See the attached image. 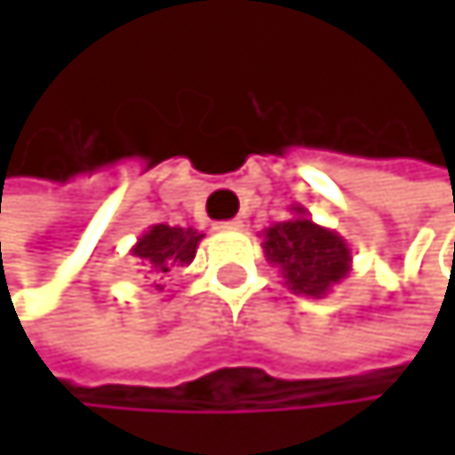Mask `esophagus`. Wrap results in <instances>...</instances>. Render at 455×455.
Returning a JSON list of instances; mask_svg holds the SVG:
<instances>
[{"label": "esophagus", "mask_w": 455, "mask_h": 455, "mask_svg": "<svg viewBox=\"0 0 455 455\" xmlns=\"http://www.w3.org/2000/svg\"><path fill=\"white\" fill-rule=\"evenodd\" d=\"M243 220L240 218H232V220H223V223H218V229H223V232H240L243 229Z\"/></svg>", "instance_id": "esophagus-1"}]
</instances>
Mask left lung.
Masks as SVG:
<instances>
[{
	"mask_svg": "<svg viewBox=\"0 0 455 455\" xmlns=\"http://www.w3.org/2000/svg\"><path fill=\"white\" fill-rule=\"evenodd\" d=\"M289 212V220L273 223L261 232V248L294 294L322 300L352 270L349 243L336 229L314 223L303 204H291Z\"/></svg>",
	"mask_w": 455,
	"mask_h": 455,
	"instance_id": "obj_1",
	"label": "left lung"
}]
</instances>
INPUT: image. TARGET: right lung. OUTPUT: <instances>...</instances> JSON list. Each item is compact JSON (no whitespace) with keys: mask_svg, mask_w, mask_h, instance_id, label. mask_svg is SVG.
I'll list each match as a JSON object with an SVG mask.
<instances>
[{"mask_svg":"<svg viewBox=\"0 0 455 455\" xmlns=\"http://www.w3.org/2000/svg\"><path fill=\"white\" fill-rule=\"evenodd\" d=\"M204 235L199 229H182V226H166L155 223L136 240L131 253L147 267V273L155 278V286L164 289V278L174 273L177 267H188L196 256L199 243Z\"/></svg>","mask_w":455,"mask_h":455,"instance_id":"right-lung-1","label":"right lung"}]
</instances>
